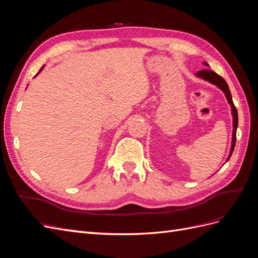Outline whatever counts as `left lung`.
<instances>
[{"instance_id":"obj_1","label":"left lung","mask_w":258,"mask_h":258,"mask_svg":"<svg viewBox=\"0 0 258 258\" xmlns=\"http://www.w3.org/2000/svg\"><path fill=\"white\" fill-rule=\"evenodd\" d=\"M205 66L209 67V64L207 63V62H205ZM196 76L200 77V79L205 80L211 84L215 85L216 87L220 88L226 96V99H227L228 103L230 104L231 106V114H232V141H231V147H230V153L228 155V158L226 161H228L230 156L233 152V148H235V145H236V139H237V128H238V112H237V108L235 106V104H233L232 102V98H231V93H230V90H229V87L227 83H226V81L223 79L222 76H220L218 74H216L215 72L211 71V70H201V71L197 72L196 73Z\"/></svg>"}]
</instances>
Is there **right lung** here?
<instances>
[{
    "mask_svg": "<svg viewBox=\"0 0 258 258\" xmlns=\"http://www.w3.org/2000/svg\"><path fill=\"white\" fill-rule=\"evenodd\" d=\"M43 68H44V66H43V67L40 69V71H38V73H41V71H42V70H43ZM38 73H37V74H38ZM37 74H36V75H37ZM36 75H35V76H36Z\"/></svg>",
    "mask_w": 258,
    "mask_h": 258,
    "instance_id": "1",
    "label": "right lung"
}]
</instances>
